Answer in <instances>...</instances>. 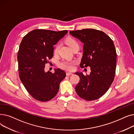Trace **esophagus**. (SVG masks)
Segmentation results:
<instances>
[{
  "label": "esophagus",
  "mask_w": 134,
  "mask_h": 134,
  "mask_svg": "<svg viewBox=\"0 0 134 134\" xmlns=\"http://www.w3.org/2000/svg\"><path fill=\"white\" fill-rule=\"evenodd\" d=\"M66 75L67 76H69V75H73V74L72 73H71V72H67L66 73Z\"/></svg>",
  "instance_id": "1"
}]
</instances>
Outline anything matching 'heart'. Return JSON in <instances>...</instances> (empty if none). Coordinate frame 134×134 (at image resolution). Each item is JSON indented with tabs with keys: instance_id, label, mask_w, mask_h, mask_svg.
<instances>
[{
	"instance_id": "obj_1",
	"label": "heart",
	"mask_w": 134,
	"mask_h": 134,
	"mask_svg": "<svg viewBox=\"0 0 134 134\" xmlns=\"http://www.w3.org/2000/svg\"><path fill=\"white\" fill-rule=\"evenodd\" d=\"M66 43L69 46V47L72 49L75 47H79V44L73 38H68L66 40ZM58 49V46L56 47L55 49V53H56ZM74 62H67L64 61L61 62L59 66L61 68L66 70H72L73 68Z\"/></svg>"
}]
</instances>
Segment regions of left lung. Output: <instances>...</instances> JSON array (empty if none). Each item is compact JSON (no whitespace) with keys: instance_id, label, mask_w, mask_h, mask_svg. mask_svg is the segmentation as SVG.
I'll use <instances>...</instances> for the list:
<instances>
[{"instance_id":"1","label":"left lung","mask_w":134,"mask_h":134,"mask_svg":"<svg viewBox=\"0 0 134 134\" xmlns=\"http://www.w3.org/2000/svg\"><path fill=\"white\" fill-rule=\"evenodd\" d=\"M83 43L80 67H90L91 73L75 74L80 77L76 92L86 100H94L107 92L115 78L117 54L113 41L104 32L93 29L69 31Z\"/></svg>"}]
</instances>
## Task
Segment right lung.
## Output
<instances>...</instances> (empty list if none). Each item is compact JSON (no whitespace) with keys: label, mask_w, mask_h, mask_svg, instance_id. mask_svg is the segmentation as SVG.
Returning <instances> with one entry per match:
<instances>
[{"label":"right lung","mask_w":134,"mask_h":134,"mask_svg":"<svg viewBox=\"0 0 134 134\" xmlns=\"http://www.w3.org/2000/svg\"><path fill=\"white\" fill-rule=\"evenodd\" d=\"M68 32L36 29L23 38L18 53L20 79L28 92L35 99L47 102L58 93L66 73L59 68L54 73L46 72L48 60L53 56L54 45Z\"/></svg>","instance_id":"obj_1"}]
</instances>
